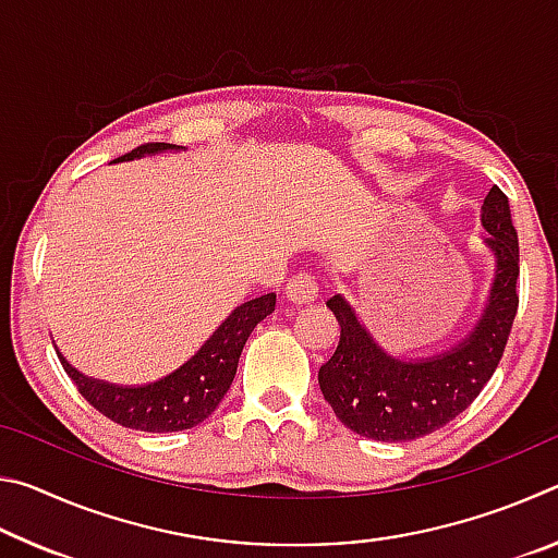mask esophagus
Returning <instances> with one entry per match:
<instances>
[{
    "instance_id": "34e87169",
    "label": "esophagus",
    "mask_w": 558,
    "mask_h": 558,
    "mask_svg": "<svg viewBox=\"0 0 558 558\" xmlns=\"http://www.w3.org/2000/svg\"><path fill=\"white\" fill-rule=\"evenodd\" d=\"M317 280L315 276H310V272H298V276H292L288 282V298L295 302V305H307V302H315L317 300Z\"/></svg>"
}]
</instances>
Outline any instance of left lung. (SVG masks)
Returning a JSON list of instances; mask_svg holds the SVG:
<instances>
[{"label": "left lung", "mask_w": 558, "mask_h": 558, "mask_svg": "<svg viewBox=\"0 0 558 558\" xmlns=\"http://www.w3.org/2000/svg\"><path fill=\"white\" fill-rule=\"evenodd\" d=\"M487 251L495 280L483 317L472 332L442 354L399 359L376 344L369 329L342 295L327 300L342 335L317 381L325 401L359 436L405 442L428 436L460 415L493 379L517 315L519 241L502 189L493 186L483 204Z\"/></svg>", "instance_id": "1"}]
</instances>
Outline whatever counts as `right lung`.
Returning <instances> with one entry per match:
<instances>
[{
  "label": "right lung",
  "mask_w": 558,
  "mask_h": 558,
  "mask_svg": "<svg viewBox=\"0 0 558 558\" xmlns=\"http://www.w3.org/2000/svg\"><path fill=\"white\" fill-rule=\"evenodd\" d=\"M167 149L179 147L167 143H147L118 159L125 162V159L167 153ZM272 310H276V292L243 302L223 319L219 329L206 339L199 352L189 362L179 366L177 372L167 374L165 379L145 386H116L90 379V376H83L78 369H73L59 349H56V354H59L71 381L78 386L83 399L102 415H108L110 421L145 433L186 430L209 418L216 405L221 403L226 391L231 389L245 339Z\"/></svg>",
  "instance_id": "obj_1"
}]
</instances>
